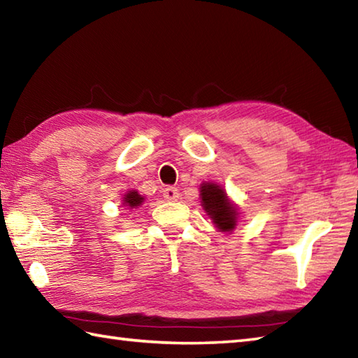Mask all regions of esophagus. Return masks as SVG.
<instances>
[{"instance_id": "1", "label": "esophagus", "mask_w": 358, "mask_h": 358, "mask_svg": "<svg viewBox=\"0 0 358 358\" xmlns=\"http://www.w3.org/2000/svg\"><path fill=\"white\" fill-rule=\"evenodd\" d=\"M163 196H164V200H167V201L178 200V196H180L178 189L173 187V186H167V187L163 189Z\"/></svg>"}]
</instances>
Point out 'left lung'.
Instances as JSON below:
<instances>
[{"label": "left lung", "mask_w": 358, "mask_h": 358, "mask_svg": "<svg viewBox=\"0 0 358 358\" xmlns=\"http://www.w3.org/2000/svg\"><path fill=\"white\" fill-rule=\"evenodd\" d=\"M201 203L204 210L212 218V222L220 231L229 232L237 224V208H234L227 200L224 191L214 183H204L201 186Z\"/></svg>", "instance_id": "left-lung-1"}]
</instances>
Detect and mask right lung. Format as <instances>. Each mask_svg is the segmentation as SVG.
Wrapping results in <instances>:
<instances>
[{
    "mask_svg": "<svg viewBox=\"0 0 358 358\" xmlns=\"http://www.w3.org/2000/svg\"><path fill=\"white\" fill-rule=\"evenodd\" d=\"M143 196L136 192V191H129V194H126L124 195V204L126 206H129V208H136V206H140V204L143 203Z\"/></svg>",
    "mask_w": 358,
    "mask_h": 358,
    "instance_id": "1",
    "label": "right lung"
}]
</instances>
